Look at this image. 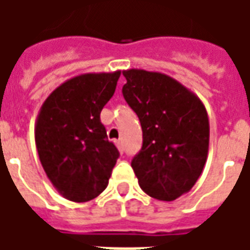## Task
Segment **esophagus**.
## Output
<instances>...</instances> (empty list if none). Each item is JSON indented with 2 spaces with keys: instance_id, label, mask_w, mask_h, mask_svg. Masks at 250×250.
<instances>
[{
  "instance_id": "34e87169",
  "label": "esophagus",
  "mask_w": 250,
  "mask_h": 250,
  "mask_svg": "<svg viewBox=\"0 0 250 250\" xmlns=\"http://www.w3.org/2000/svg\"><path fill=\"white\" fill-rule=\"evenodd\" d=\"M115 146L118 147V150H119L120 152H123V142L120 141V139H118V141H115Z\"/></svg>"
}]
</instances>
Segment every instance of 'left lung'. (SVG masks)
Instances as JSON below:
<instances>
[{
	"label": "left lung",
	"instance_id": "obj_1",
	"mask_svg": "<svg viewBox=\"0 0 250 250\" xmlns=\"http://www.w3.org/2000/svg\"><path fill=\"white\" fill-rule=\"evenodd\" d=\"M123 76L122 92L143 131V146L131 166L145 193L174 201L191 190L208 159L206 108L195 93L165 73L132 68Z\"/></svg>",
	"mask_w": 250,
	"mask_h": 250
}]
</instances>
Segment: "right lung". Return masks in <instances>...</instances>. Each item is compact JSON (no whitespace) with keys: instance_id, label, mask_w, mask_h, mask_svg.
<instances>
[{"instance_id":"right-lung-1","label":"right lung","mask_w":250,"mask_h":250,"mask_svg":"<svg viewBox=\"0 0 250 250\" xmlns=\"http://www.w3.org/2000/svg\"><path fill=\"white\" fill-rule=\"evenodd\" d=\"M120 72L72 77L45 99L37 115L35 141L40 162L51 184L69 201L96 198L107 188L119 158L100 112L114 96Z\"/></svg>"}]
</instances>
